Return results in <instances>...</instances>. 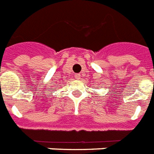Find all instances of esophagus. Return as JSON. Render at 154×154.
Wrapping results in <instances>:
<instances>
[{
    "label": "esophagus",
    "mask_w": 154,
    "mask_h": 154,
    "mask_svg": "<svg viewBox=\"0 0 154 154\" xmlns=\"http://www.w3.org/2000/svg\"><path fill=\"white\" fill-rule=\"evenodd\" d=\"M74 77H75V79L79 80L80 78H81V75L78 74V73H77V74H75V75H74Z\"/></svg>",
    "instance_id": "34e87169"
}]
</instances>
